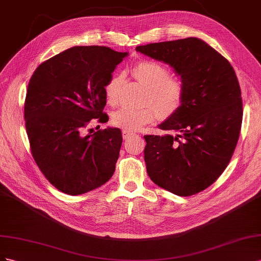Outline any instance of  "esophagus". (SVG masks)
I'll return each instance as SVG.
<instances>
[{"mask_svg":"<svg viewBox=\"0 0 261 261\" xmlns=\"http://www.w3.org/2000/svg\"><path fill=\"white\" fill-rule=\"evenodd\" d=\"M132 136H135V133L129 132V131H125V130L122 131V138H123V140L129 139V138H131Z\"/></svg>","mask_w":261,"mask_h":261,"instance_id":"esophagus-1","label":"esophagus"}]
</instances>
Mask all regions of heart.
Wrapping results in <instances>:
<instances>
[{"mask_svg":"<svg viewBox=\"0 0 261 261\" xmlns=\"http://www.w3.org/2000/svg\"><path fill=\"white\" fill-rule=\"evenodd\" d=\"M132 74L147 88L145 102H152L155 106L118 109L111 116L114 125L129 132L138 131L158 120L161 114L168 117L181 108L185 99V85L181 81L170 77V72L166 66L150 60L140 61L133 65ZM121 82V75H114L105 85L106 99L110 105H115L118 100Z\"/></svg>","mask_w":261,"mask_h":261,"instance_id":"obj_1","label":"heart"}]
</instances>
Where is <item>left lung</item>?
<instances>
[{"mask_svg":"<svg viewBox=\"0 0 261 261\" xmlns=\"http://www.w3.org/2000/svg\"><path fill=\"white\" fill-rule=\"evenodd\" d=\"M174 68L185 85L181 108L159 126L176 137L144 136L152 181L180 197L206 189L224 172L240 138L243 102L233 66L195 37L136 48Z\"/></svg>","mask_w":261,"mask_h":261,"instance_id":"8db88e82","label":"left lung"}]
</instances>
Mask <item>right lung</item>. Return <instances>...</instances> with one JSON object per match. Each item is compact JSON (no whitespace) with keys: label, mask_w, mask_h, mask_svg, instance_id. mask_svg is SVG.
<instances>
[{"label":"right lung","mask_w":261,"mask_h":261,"mask_svg":"<svg viewBox=\"0 0 261 261\" xmlns=\"http://www.w3.org/2000/svg\"><path fill=\"white\" fill-rule=\"evenodd\" d=\"M126 56L108 47H72L42 62L29 81L24 117L33 158L66 195L94 190L114 175L120 129L85 131L93 119L108 121L105 85Z\"/></svg>","instance_id":"1"}]
</instances>
